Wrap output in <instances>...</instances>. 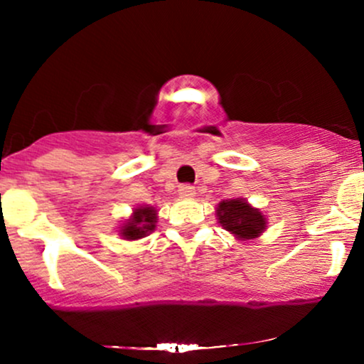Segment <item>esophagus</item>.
<instances>
[{
  "label": "esophagus",
  "mask_w": 364,
  "mask_h": 364,
  "mask_svg": "<svg viewBox=\"0 0 364 364\" xmlns=\"http://www.w3.org/2000/svg\"><path fill=\"white\" fill-rule=\"evenodd\" d=\"M178 193L181 198H193L195 196V188L191 185H181L178 188Z\"/></svg>",
  "instance_id": "1"
}]
</instances>
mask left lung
<instances>
[{"label":"left lung","mask_w":364,"mask_h":364,"mask_svg":"<svg viewBox=\"0 0 364 364\" xmlns=\"http://www.w3.org/2000/svg\"><path fill=\"white\" fill-rule=\"evenodd\" d=\"M215 215L223 229L236 240H255L267 229V217L260 208L250 205L243 198L223 200L215 208Z\"/></svg>","instance_id":"obj_1"}]
</instances>
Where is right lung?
Returning <instances> with one entry per match:
<instances>
[{
    "label": "right lung",
    "mask_w": 364,
    "mask_h": 364,
    "mask_svg": "<svg viewBox=\"0 0 364 364\" xmlns=\"http://www.w3.org/2000/svg\"><path fill=\"white\" fill-rule=\"evenodd\" d=\"M157 208L152 205H139L133 208L132 215L124 219L118 228L121 240L139 241L149 236L156 229L157 224Z\"/></svg>",
    "instance_id": "obj_1"
}]
</instances>
